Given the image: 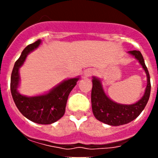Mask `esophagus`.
<instances>
[{"instance_id":"obj_1","label":"esophagus","mask_w":158,"mask_h":158,"mask_svg":"<svg viewBox=\"0 0 158 158\" xmlns=\"http://www.w3.org/2000/svg\"><path fill=\"white\" fill-rule=\"evenodd\" d=\"M94 69H86L85 72V77H91L92 75L94 74Z\"/></svg>"}]
</instances>
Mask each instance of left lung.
<instances>
[{
  "label": "left lung",
  "instance_id": "8db88e82",
  "mask_svg": "<svg viewBox=\"0 0 158 158\" xmlns=\"http://www.w3.org/2000/svg\"><path fill=\"white\" fill-rule=\"evenodd\" d=\"M130 54L139 61L146 73L147 85L143 96L132 104H122L113 101L104 93L101 81L93 77L91 101L92 108L96 119L110 126H120L133 121L141 114L147 104L150 95V78L144 58L139 51H128Z\"/></svg>",
  "mask_w": 158,
  "mask_h": 158
}]
</instances>
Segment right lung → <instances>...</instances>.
Segmentation results:
<instances>
[{
    "mask_svg": "<svg viewBox=\"0 0 158 158\" xmlns=\"http://www.w3.org/2000/svg\"><path fill=\"white\" fill-rule=\"evenodd\" d=\"M40 44L41 40H38L25 47L20 57L15 62L11 75V93L15 104L23 116L36 123L51 124L64 115L68 96L80 78L77 77L64 80L44 94L34 96L20 94L18 91L20 81L19 69L24 63L27 55Z\"/></svg>",
    "mask_w": 158,
    "mask_h": 158,
    "instance_id": "1",
    "label": "right lung"
}]
</instances>
